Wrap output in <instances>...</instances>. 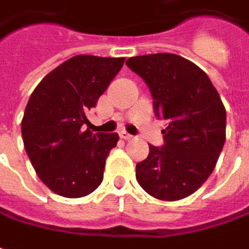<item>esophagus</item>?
Listing matches in <instances>:
<instances>
[{
    "label": "esophagus",
    "instance_id": "1",
    "mask_svg": "<svg viewBox=\"0 0 249 249\" xmlns=\"http://www.w3.org/2000/svg\"><path fill=\"white\" fill-rule=\"evenodd\" d=\"M120 136H121L123 139H125V141H131V139L134 138V136L129 135V134H128V132H125V131H121V132H120Z\"/></svg>",
    "mask_w": 249,
    "mask_h": 249
}]
</instances>
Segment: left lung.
<instances>
[{"label": "left lung", "instance_id": "obj_1", "mask_svg": "<svg viewBox=\"0 0 249 249\" xmlns=\"http://www.w3.org/2000/svg\"><path fill=\"white\" fill-rule=\"evenodd\" d=\"M128 68L147 85L157 118L167 121L163 146L149 145L136 164V179L157 199L194 194L214 170L226 141V108L209 76L176 54L128 58Z\"/></svg>", "mask_w": 249, "mask_h": 249}]
</instances>
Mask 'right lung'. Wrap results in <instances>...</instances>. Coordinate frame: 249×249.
Instances as JSON below:
<instances>
[{
    "label": "right lung",
    "instance_id": "1",
    "mask_svg": "<svg viewBox=\"0 0 249 249\" xmlns=\"http://www.w3.org/2000/svg\"><path fill=\"white\" fill-rule=\"evenodd\" d=\"M124 61L75 55L44 76L27 102L22 120L27 156L38 178L61 196H86L103 181L118 134H93L83 126Z\"/></svg>",
    "mask_w": 249,
    "mask_h": 249
}]
</instances>
